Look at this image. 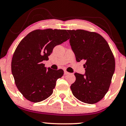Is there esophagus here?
Returning <instances> with one entry per match:
<instances>
[{
	"label": "esophagus",
	"instance_id": "esophagus-1",
	"mask_svg": "<svg viewBox=\"0 0 126 126\" xmlns=\"http://www.w3.org/2000/svg\"><path fill=\"white\" fill-rule=\"evenodd\" d=\"M69 73L68 72H67V71H64V75H69Z\"/></svg>",
	"mask_w": 126,
	"mask_h": 126
}]
</instances>
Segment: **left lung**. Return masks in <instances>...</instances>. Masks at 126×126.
I'll return each instance as SVG.
<instances>
[{"label":"left lung","mask_w":126,"mask_h":126,"mask_svg":"<svg viewBox=\"0 0 126 126\" xmlns=\"http://www.w3.org/2000/svg\"><path fill=\"white\" fill-rule=\"evenodd\" d=\"M70 44L78 62L85 61V74L75 73L70 86L79 101L93 104L108 92L115 70V59L106 40L100 34L83 30H67Z\"/></svg>","instance_id":"8db88e82"}]
</instances>
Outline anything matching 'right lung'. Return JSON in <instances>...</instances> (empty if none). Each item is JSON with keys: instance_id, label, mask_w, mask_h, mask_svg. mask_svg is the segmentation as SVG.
<instances>
[{"instance_id": "obj_1", "label": "right lung", "mask_w": 126, "mask_h": 126, "mask_svg": "<svg viewBox=\"0 0 126 126\" xmlns=\"http://www.w3.org/2000/svg\"><path fill=\"white\" fill-rule=\"evenodd\" d=\"M68 39L66 30H36L29 33L17 46L11 70L17 88L28 101L40 102L53 94L56 81L64 72L62 69H47L42 62L48 60L55 46Z\"/></svg>"}]
</instances>
